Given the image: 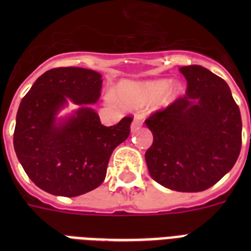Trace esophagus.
Listing matches in <instances>:
<instances>
[{
    "mask_svg": "<svg viewBox=\"0 0 251 251\" xmlns=\"http://www.w3.org/2000/svg\"><path fill=\"white\" fill-rule=\"evenodd\" d=\"M142 116H139V114H137V116H134V120L133 122H131V131H135V130L139 127V126H142Z\"/></svg>",
    "mask_w": 251,
    "mask_h": 251,
    "instance_id": "obj_1",
    "label": "esophagus"
}]
</instances>
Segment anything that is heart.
I'll return each mask as SVG.
<instances>
[{"instance_id":"obj_1","label":"heart","mask_w":251,"mask_h":251,"mask_svg":"<svg viewBox=\"0 0 251 251\" xmlns=\"http://www.w3.org/2000/svg\"><path fill=\"white\" fill-rule=\"evenodd\" d=\"M181 92V86L176 82L168 83L165 79L143 80V82H122L117 88L118 99L122 104L129 108H142L153 102L159 96L160 101H173ZM110 101H114V96L108 95Z\"/></svg>"}]
</instances>
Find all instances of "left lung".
I'll return each instance as SVG.
<instances>
[{"label":"left lung","mask_w":251,"mask_h":251,"mask_svg":"<svg viewBox=\"0 0 251 251\" xmlns=\"http://www.w3.org/2000/svg\"><path fill=\"white\" fill-rule=\"evenodd\" d=\"M179 72L187 82L185 96L146 120L153 142L145 156L157 183L197 193L214 186L237 161L241 113L220 76L199 65Z\"/></svg>","instance_id":"8db88e82"}]
</instances>
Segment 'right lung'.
I'll return each instance as SVG.
<instances>
[{"instance_id": "1", "label": "right lung", "mask_w": 251, "mask_h": 251, "mask_svg": "<svg viewBox=\"0 0 251 251\" xmlns=\"http://www.w3.org/2000/svg\"><path fill=\"white\" fill-rule=\"evenodd\" d=\"M101 74L83 68H57L39 76L22 99L14 150L31 181L41 190L78 197L100 186L113 150L127 139L131 117L101 125L91 108L101 91ZM73 102L68 118L58 113Z\"/></svg>"}]
</instances>
